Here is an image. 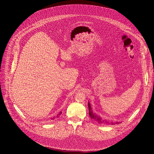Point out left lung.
<instances>
[{"mask_svg":"<svg viewBox=\"0 0 154 154\" xmlns=\"http://www.w3.org/2000/svg\"><path fill=\"white\" fill-rule=\"evenodd\" d=\"M88 112H89L88 113H89V116H90L91 118H92V119L94 120L97 123L100 124H110V121L106 120H103L100 117H99L97 115H96L95 114H94V113L92 112V110L91 109V106L89 102L88 103ZM111 123H112V124H114V123H113V122H111ZM117 123L119 124L118 122H117Z\"/></svg>","mask_w":154,"mask_h":154,"instance_id":"1","label":"left lung"}]
</instances>
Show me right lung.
<instances>
[{"mask_svg":"<svg viewBox=\"0 0 154 154\" xmlns=\"http://www.w3.org/2000/svg\"><path fill=\"white\" fill-rule=\"evenodd\" d=\"M62 114V112H60V113H59V114H58V116H57V117H59V116H60V114ZM52 119H54V117H52V119H51V120H52Z\"/></svg>","mask_w":154,"mask_h":154,"instance_id":"add662e5","label":"right lung"}]
</instances>
